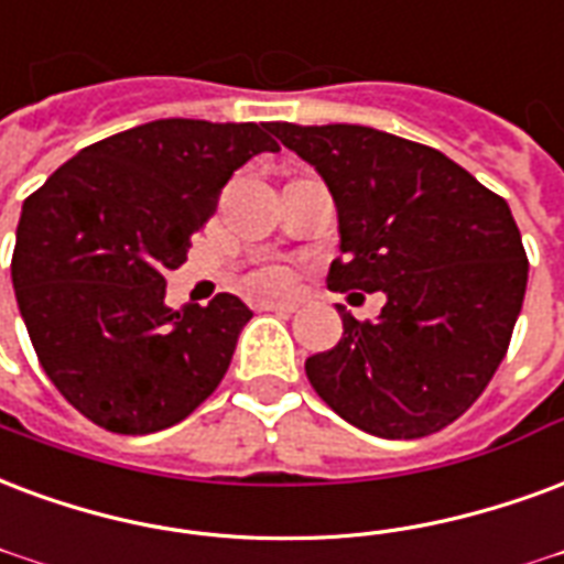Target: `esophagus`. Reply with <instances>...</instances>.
<instances>
[{"mask_svg": "<svg viewBox=\"0 0 564 564\" xmlns=\"http://www.w3.org/2000/svg\"><path fill=\"white\" fill-rule=\"evenodd\" d=\"M257 307H260V311H271V314H295V311H299V304L295 302H260Z\"/></svg>", "mask_w": 564, "mask_h": 564, "instance_id": "1", "label": "esophagus"}]
</instances>
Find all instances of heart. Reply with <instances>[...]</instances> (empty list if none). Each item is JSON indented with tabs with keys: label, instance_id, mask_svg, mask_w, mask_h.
Listing matches in <instances>:
<instances>
[{
	"label": "heart",
	"instance_id": "1",
	"mask_svg": "<svg viewBox=\"0 0 564 564\" xmlns=\"http://www.w3.org/2000/svg\"><path fill=\"white\" fill-rule=\"evenodd\" d=\"M248 286L253 293L260 295H278L286 293L293 286V269L283 265V262H269V265H260L248 274Z\"/></svg>",
	"mask_w": 564,
	"mask_h": 564
}]
</instances>
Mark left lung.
<instances>
[{
  "mask_svg": "<svg viewBox=\"0 0 564 564\" xmlns=\"http://www.w3.org/2000/svg\"><path fill=\"white\" fill-rule=\"evenodd\" d=\"M316 166L340 220L328 290L386 293L377 323L340 311L344 337L304 361L332 410L382 440H421L481 398L527 295L511 208L452 158L365 124L271 122Z\"/></svg>",
  "mask_w": 564,
  "mask_h": 564,
  "instance_id": "left-lung-1",
  "label": "left lung"
}]
</instances>
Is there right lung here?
I'll use <instances>...</instances> for the list:
<instances>
[{
    "label": "right lung",
    "instance_id": "add662e5",
    "mask_svg": "<svg viewBox=\"0 0 564 564\" xmlns=\"http://www.w3.org/2000/svg\"><path fill=\"white\" fill-rule=\"evenodd\" d=\"M278 152L269 122L158 119L86 145L29 194L11 257L20 316L50 382L112 433L173 427L220 386L248 304H164L229 176Z\"/></svg>",
    "mask_w": 564,
    "mask_h": 564
}]
</instances>
